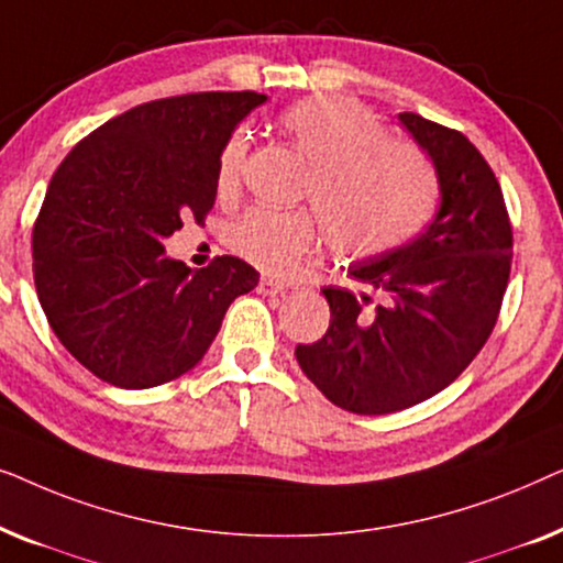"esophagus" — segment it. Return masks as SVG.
Listing matches in <instances>:
<instances>
[{"label":"esophagus","instance_id":"obj_1","mask_svg":"<svg viewBox=\"0 0 563 563\" xmlns=\"http://www.w3.org/2000/svg\"><path fill=\"white\" fill-rule=\"evenodd\" d=\"M284 289L287 287H284L279 279H272V276H264V279L258 282V295H264V297H276V295H282Z\"/></svg>","mask_w":563,"mask_h":563}]
</instances>
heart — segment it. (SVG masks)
Listing matches in <instances>:
<instances>
[{
    "label": "heart",
    "instance_id": "b5f03b06",
    "mask_svg": "<svg viewBox=\"0 0 563 563\" xmlns=\"http://www.w3.org/2000/svg\"><path fill=\"white\" fill-rule=\"evenodd\" d=\"M279 128L312 166L307 210L251 207L228 230V245L261 272L287 276L320 249L322 230L338 253L379 256L418 233L435 197L433 168L420 148L389 141L372 110L349 97H305L279 112ZM249 130L222 143L214 184L222 197L241 187Z\"/></svg>",
    "mask_w": 563,
    "mask_h": 563
}]
</instances>
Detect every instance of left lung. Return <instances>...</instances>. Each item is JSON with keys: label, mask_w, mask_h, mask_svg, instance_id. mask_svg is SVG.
Instances as JSON below:
<instances>
[{"label": "left lung", "mask_w": 563, "mask_h": 563, "mask_svg": "<svg viewBox=\"0 0 563 563\" xmlns=\"http://www.w3.org/2000/svg\"><path fill=\"white\" fill-rule=\"evenodd\" d=\"M399 122L428 151L441 210L426 233L349 272L366 287H325L328 333L297 361L330 402L387 415L438 395L487 343L510 279L512 225L495 172L464 133L415 112Z\"/></svg>", "instance_id": "8db88e82"}]
</instances>
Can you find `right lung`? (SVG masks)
Wrapping results in <instances>:
<instances>
[{
	"label": "right lung",
	"instance_id": "1",
	"mask_svg": "<svg viewBox=\"0 0 563 563\" xmlns=\"http://www.w3.org/2000/svg\"><path fill=\"white\" fill-rule=\"evenodd\" d=\"M258 91H195L137 104L60 161L33 225V276L48 325L84 368L122 389L195 368L230 302L258 272L235 256L191 268L161 241L218 197L225 137Z\"/></svg>",
	"mask_w": 563,
	"mask_h": 563
}]
</instances>
